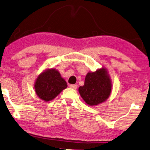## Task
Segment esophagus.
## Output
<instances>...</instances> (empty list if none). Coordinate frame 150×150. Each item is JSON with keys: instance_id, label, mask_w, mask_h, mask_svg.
I'll return each instance as SVG.
<instances>
[{"instance_id": "obj_1", "label": "esophagus", "mask_w": 150, "mask_h": 150, "mask_svg": "<svg viewBox=\"0 0 150 150\" xmlns=\"http://www.w3.org/2000/svg\"><path fill=\"white\" fill-rule=\"evenodd\" d=\"M70 88H72V89H77V88H78V85H76V84H70Z\"/></svg>"}]
</instances>
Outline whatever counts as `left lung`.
<instances>
[{
	"label": "left lung",
	"instance_id": "1",
	"mask_svg": "<svg viewBox=\"0 0 150 150\" xmlns=\"http://www.w3.org/2000/svg\"><path fill=\"white\" fill-rule=\"evenodd\" d=\"M112 87L108 71L102 67L87 74L84 84L79 87L78 92L85 102L93 106L104 102L110 97Z\"/></svg>",
	"mask_w": 150,
	"mask_h": 150
}]
</instances>
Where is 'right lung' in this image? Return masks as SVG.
I'll list each match as a JSON object with an SVG mask.
<instances>
[{
    "label": "right lung",
    "mask_w": 150,
    "mask_h": 150,
    "mask_svg": "<svg viewBox=\"0 0 150 150\" xmlns=\"http://www.w3.org/2000/svg\"><path fill=\"white\" fill-rule=\"evenodd\" d=\"M66 80L55 68H48L38 76L34 83V90L39 98L50 101L67 88Z\"/></svg>",
    "instance_id": "1"
}]
</instances>
